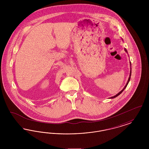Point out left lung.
Masks as SVG:
<instances>
[{
	"instance_id": "8db88e82",
	"label": "left lung",
	"mask_w": 149,
	"mask_h": 149,
	"mask_svg": "<svg viewBox=\"0 0 149 149\" xmlns=\"http://www.w3.org/2000/svg\"><path fill=\"white\" fill-rule=\"evenodd\" d=\"M125 51L126 52H127V50L126 49H125ZM130 66H131V62H130ZM131 68H130V77H129V78H128V81L127 82V84H126V85L125 86V87L123 88V89L120 91V92L118 93L117 94H116V95H114V96H113V97H111V98H116V97H117V96H118L120 94H121L122 93V92L125 90V89L127 87V86L128 84V83H129V81H130V78H131Z\"/></svg>"
}]
</instances>
